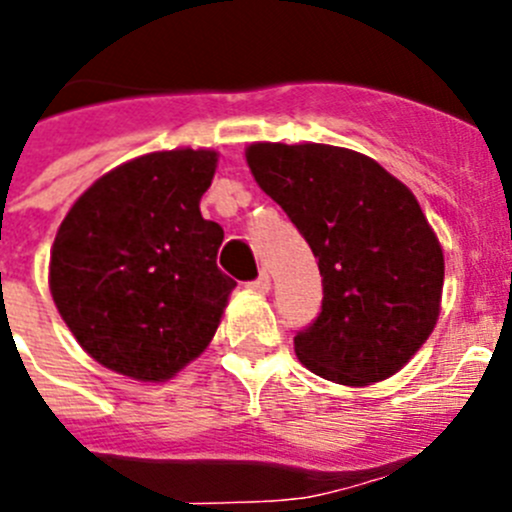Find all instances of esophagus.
Listing matches in <instances>:
<instances>
[{
  "label": "esophagus",
  "instance_id": "obj_1",
  "mask_svg": "<svg viewBox=\"0 0 512 512\" xmlns=\"http://www.w3.org/2000/svg\"><path fill=\"white\" fill-rule=\"evenodd\" d=\"M270 285H272V283H270V275H267V272L262 270V272H260V278L252 280L250 288L255 290V293H262V295H265V293H270Z\"/></svg>",
  "mask_w": 512,
  "mask_h": 512
}]
</instances>
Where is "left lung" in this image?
<instances>
[{"label":"left lung","mask_w":512,"mask_h":512,"mask_svg":"<svg viewBox=\"0 0 512 512\" xmlns=\"http://www.w3.org/2000/svg\"><path fill=\"white\" fill-rule=\"evenodd\" d=\"M252 176L298 227L323 278L300 364L343 386L394 376L439 318L444 255L417 197L369 156L326 143H252Z\"/></svg>","instance_id":"left-lung-1"}]
</instances>
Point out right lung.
Listing matches in <instances>:
<instances>
[{
    "instance_id": "right-lung-1",
    "label": "right lung",
    "mask_w": 512,
    "mask_h": 512,
    "mask_svg": "<svg viewBox=\"0 0 512 512\" xmlns=\"http://www.w3.org/2000/svg\"><path fill=\"white\" fill-rule=\"evenodd\" d=\"M217 151L138 156L70 207L50 252V293L90 356L136 381L179 374L214 338L234 283L224 232L199 212Z\"/></svg>"
}]
</instances>
